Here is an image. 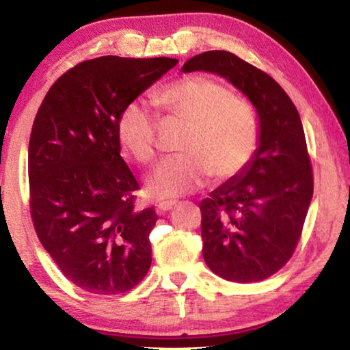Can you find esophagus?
Masks as SVG:
<instances>
[{"label": "esophagus", "mask_w": 350, "mask_h": 350, "mask_svg": "<svg viewBox=\"0 0 350 350\" xmlns=\"http://www.w3.org/2000/svg\"><path fill=\"white\" fill-rule=\"evenodd\" d=\"M176 205V202L175 200H164V202H159L156 205V208H157V212L159 213H165V212H169V210H172Z\"/></svg>", "instance_id": "esophagus-1"}]
</instances>
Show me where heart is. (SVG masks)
Masks as SVG:
<instances>
[{
    "instance_id": "b5f03b06",
    "label": "heart",
    "mask_w": 350,
    "mask_h": 350,
    "mask_svg": "<svg viewBox=\"0 0 350 350\" xmlns=\"http://www.w3.org/2000/svg\"><path fill=\"white\" fill-rule=\"evenodd\" d=\"M167 114L188 122L181 156L161 162L148 180L156 199H176L194 193L212 175L217 181L236 178L250 164L260 142V119L247 98L210 76H186L156 94ZM157 116L146 103L124 107L118 119V137L129 154L150 164L156 154Z\"/></svg>"
}]
</instances>
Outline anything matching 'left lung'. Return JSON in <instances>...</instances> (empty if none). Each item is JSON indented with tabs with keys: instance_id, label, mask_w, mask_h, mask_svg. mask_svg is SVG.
Wrapping results in <instances>:
<instances>
[{
	"instance_id": "8db88e82",
	"label": "left lung",
	"mask_w": 350,
	"mask_h": 350,
	"mask_svg": "<svg viewBox=\"0 0 350 350\" xmlns=\"http://www.w3.org/2000/svg\"><path fill=\"white\" fill-rule=\"evenodd\" d=\"M181 71L221 76L258 113L260 142L252 162L199 207L202 255L212 272L239 284L265 280L293 255L312 200V167L299 113L269 75L232 52H202Z\"/></svg>"
}]
</instances>
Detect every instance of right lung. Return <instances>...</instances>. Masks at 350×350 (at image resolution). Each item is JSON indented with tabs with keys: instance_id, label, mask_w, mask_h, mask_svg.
Listing matches in <instances>:
<instances>
[{
	"instance_id": "add662e5",
	"label": "right lung",
	"mask_w": 350,
	"mask_h": 350,
	"mask_svg": "<svg viewBox=\"0 0 350 350\" xmlns=\"http://www.w3.org/2000/svg\"><path fill=\"white\" fill-rule=\"evenodd\" d=\"M176 64L81 62L52 84L36 113L28 145L33 224L66 279L89 293L132 290L151 266L157 215L133 205L138 183L121 157L118 119Z\"/></svg>"
}]
</instances>
